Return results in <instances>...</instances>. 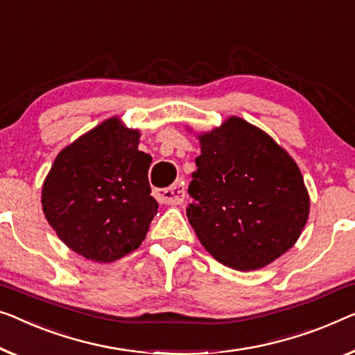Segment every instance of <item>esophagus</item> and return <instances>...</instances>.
I'll list each match as a JSON object with an SVG mask.
<instances>
[{"instance_id": "esophagus-1", "label": "esophagus", "mask_w": 355, "mask_h": 355, "mask_svg": "<svg viewBox=\"0 0 355 355\" xmlns=\"http://www.w3.org/2000/svg\"><path fill=\"white\" fill-rule=\"evenodd\" d=\"M155 198L161 204L167 205H178L184 200V183L182 180H177L175 183L171 184L168 188L155 189Z\"/></svg>"}]
</instances>
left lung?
<instances>
[{
	"label": "left lung",
	"instance_id": "obj_1",
	"mask_svg": "<svg viewBox=\"0 0 355 355\" xmlns=\"http://www.w3.org/2000/svg\"><path fill=\"white\" fill-rule=\"evenodd\" d=\"M198 140L189 225L225 266H268L296 244L309 218V193L298 164L272 137L237 116Z\"/></svg>",
	"mask_w": 355,
	"mask_h": 355
}]
</instances>
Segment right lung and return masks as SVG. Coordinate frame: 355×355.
<instances>
[{"mask_svg": "<svg viewBox=\"0 0 355 355\" xmlns=\"http://www.w3.org/2000/svg\"><path fill=\"white\" fill-rule=\"evenodd\" d=\"M139 144L140 130L113 116L63 148L44 178L47 223L87 260L111 263L137 250L157 214L151 156Z\"/></svg>", "mask_w": 355, "mask_h": 355, "instance_id": "add662e5", "label": "right lung"}]
</instances>
